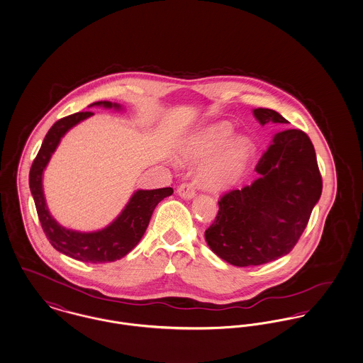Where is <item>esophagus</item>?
Instances as JSON below:
<instances>
[{"mask_svg": "<svg viewBox=\"0 0 363 363\" xmlns=\"http://www.w3.org/2000/svg\"><path fill=\"white\" fill-rule=\"evenodd\" d=\"M177 194H179V196H182L184 199H191L195 195V190L191 183H182L177 189Z\"/></svg>", "mask_w": 363, "mask_h": 363, "instance_id": "obj_1", "label": "esophagus"}]
</instances>
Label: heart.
<instances>
[{"mask_svg": "<svg viewBox=\"0 0 363 363\" xmlns=\"http://www.w3.org/2000/svg\"><path fill=\"white\" fill-rule=\"evenodd\" d=\"M235 130L229 123L213 124L195 135L186 150L191 162L208 161L202 171V183L213 189H227L246 171L254 153V145L246 136L232 139Z\"/></svg>", "mask_w": 363, "mask_h": 363, "instance_id": "b5f03b06", "label": "heart"}]
</instances>
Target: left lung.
I'll return each mask as SVG.
<instances>
[{
    "mask_svg": "<svg viewBox=\"0 0 363 363\" xmlns=\"http://www.w3.org/2000/svg\"><path fill=\"white\" fill-rule=\"evenodd\" d=\"M257 120L288 123L276 111L254 109ZM251 186L220 196L218 213L205 239L221 259L235 267H255L286 255L302 236L323 192L314 146L306 133L286 130L255 167Z\"/></svg>",
    "mask_w": 363,
    "mask_h": 363,
    "instance_id": "obj_1",
    "label": "left lung"
}]
</instances>
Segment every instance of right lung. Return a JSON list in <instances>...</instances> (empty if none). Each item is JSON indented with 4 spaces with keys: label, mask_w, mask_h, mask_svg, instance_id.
Listing matches in <instances>:
<instances>
[{
    "label": "right lung",
    "mask_w": 363,
    "mask_h": 363,
    "mask_svg": "<svg viewBox=\"0 0 363 363\" xmlns=\"http://www.w3.org/2000/svg\"><path fill=\"white\" fill-rule=\"evenodd\" d=\"M93 105H104L105 108L115 106L117 109L120 108V105L108 101H99ZM91 115L93 112H79L62 117L52 125L31 165L30 190L35 202L42 229L53 247L82 262L105 264L123 258L139 243L150 223L155 206L164 198L172 195L173 189L165 187L157 190L136 191L125 209L121 211L115 221L109 227L96 232L83 233L62 228L57 224L46 208L42 191V172L64 134Z\"/></svg>",
    "instance_id": "right-lung-1"
}]
</instances>
